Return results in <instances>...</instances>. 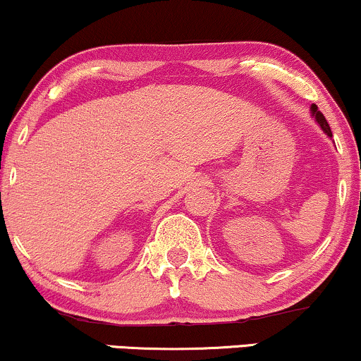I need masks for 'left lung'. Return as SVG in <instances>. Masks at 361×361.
Instances as JSON below:
<instances>
[{
  "mask_svg": "<svg viewBox=\"0 0 361 361\" xmlns=\"http://www.w3.org/2000/svg\"><path fill=\"white\" fill-rule=\"evenodd\" d=\"M311 112H312V117H314L316 123H318V124H319V128L323 129V133L326 134L328 137H331V136H333V133H331V129H329V124H328L326 117H324L323 114H321V111H318V107H316L314 104H312V106H311Z\"/></svg>",
  "mask_w": 361,
  "mask_h": 361,
  "instance_id": "1",
  "label": "left lung"
}]
</instances>
